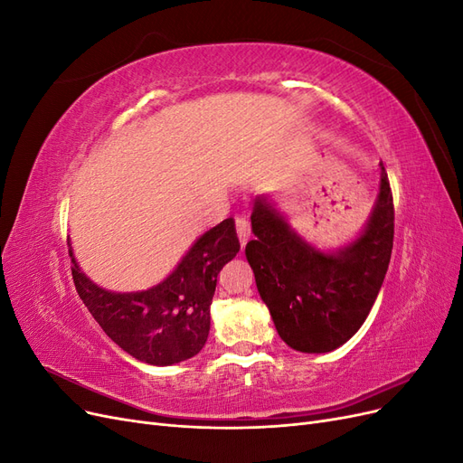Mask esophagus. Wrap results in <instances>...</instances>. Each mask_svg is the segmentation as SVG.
I'll use <instances>...</instances> for the list:
<instances>
[{"instance_id":"34e87169","label":"esophagus","mask_w":463,"mask_h":463,"mask_svg":"<svg viewBox=\"0 0 463 463\" xmlns=\"http://www.w3.org/2000/svg\"><path fill=\"white\" fill-rule=\"evenodd\" d=\"M235 230H237V235H240L241 245H245L249 241V237H250V222L245 216H237L235 218Z\"/></svg>"}]
</instances>
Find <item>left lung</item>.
Segmentation results:
<instances>
[{
	"mask_svg": "<svg viewBox=\"0 0 463 463\" xmlns=\"http://www.w3.org/2000/svg\"><path fill=\"white\" fill-rule=\"evenodd\" d=\"M255 240L245 255L276 330L289 347L325 354L365 322L394 245V203L381 162V193L365 232L338 253H320L293 233L266 201L250 214Z\"/></svg>",
	"mask_w": 463,
	"mask_h": 463,
	"instance_id": "1",
	"label": "left lung"
}]
</instances>
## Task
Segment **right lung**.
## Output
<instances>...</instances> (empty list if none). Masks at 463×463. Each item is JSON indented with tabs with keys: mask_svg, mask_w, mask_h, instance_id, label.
<instances>
[{
	"mask_svg": "<svg viewBox=\"0 0 463 463\" xmlns=\"http://www.w3.org/2000/svg\"><path fill=\"white\" fill-rule=\"evenodd\" d=\"M235 222L228 218L201 235L162 284L137 293H111L80 272L73 250L71 274L79 298L123 352L150 365H174L206 344L218 274L240 253Z\"/></svg>",
	"mask_w": 463,
	"mask_h": 463,
	"instance_id": "obj_1",
	"label": "right lung"
}]
</instances>
